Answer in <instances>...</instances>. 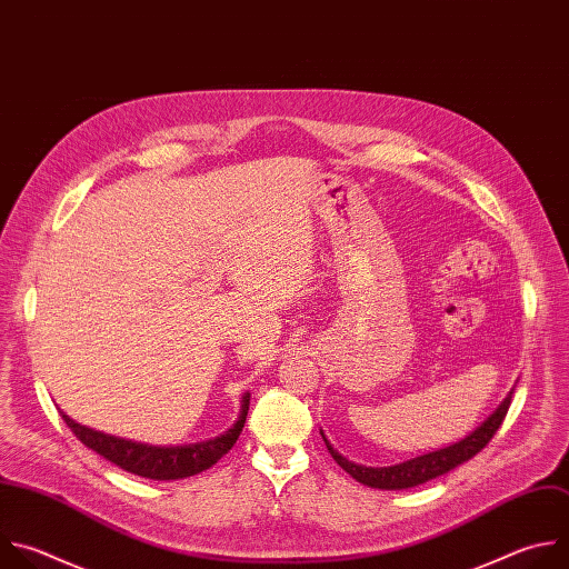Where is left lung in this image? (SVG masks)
<instances>
[{
  "instance_id": "obj_1",
  "label": "left lung",
  "mask_w": 569,
  "mask_h": 569,
  "mask_svg": "<svg viewBox=\"0 0 569 569\" xmlns=\"http://www.w3.org/2000/svg\"><path fill=\"white\" fill-rule=\"evenodd\" d=\"M511 392L502 399V403L473 430L469 432L465 439L456 441V443H448L443 448L423 452V456H417L412 460L392 465V467H366V465H357L352 460H348L346 456H340V452L329 443V439L325 437V432L320 430L325 446L329 450V456L336 460V465L348 471L357 482L372 487V489H386V491H401V489H410V487H419L428 480H435L448 471H452L456 467L469 462L471 458H476L478 452L491 441V437L496 435V430L500 428L509 403H511Z\"/></svg>"
}]
</instances>
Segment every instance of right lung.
Instances as JSON below:
<instances>
[{"mask_svg": "<svg viewBox=\"0 0 569 569\" xmlns=\"http://www.w3.org/2000/svg\"><path fill=\"white\" fill-rule=\"evenodd\" d=\"M249 403H251V395L244 392L240 417L229 430H223L212 439L183 443V446H152V443L123 439L117 435H104L100 430L80 426L62 410L60 415L87 448L96 450L100 458L117 465L119 469L141 476L146 480H183L210 469L233 448V443L238 441L244 428Z\"/></svg>", "mask_w": 569, "mask_h": 569, "instance_id": "1", "label": "right lung"}]
</instances>
